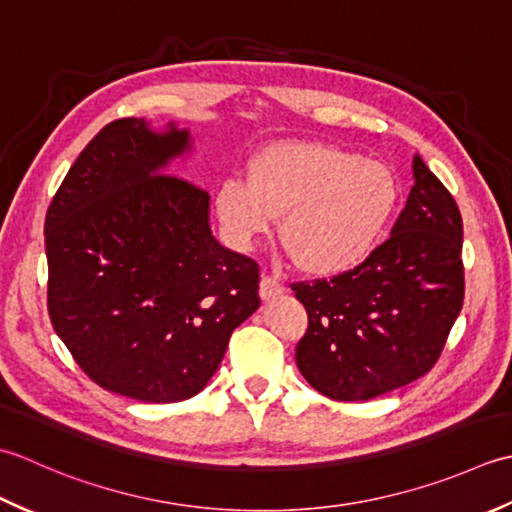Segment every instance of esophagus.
I'll list each match as a JSON object with an SVG mask.
<instances>
[{
  "label": "esophagus",
  "instance_id": "34e87169",
  "mask_svg": "<svg viewBox=\"0 0 512 512\" xmlns=\"http://www.w3.org/2000/svg\"><path fill=\"white\" fill-rule=\"evenodd\" d=\"M280 294H285V287L278 283L274 276H263L260 278V298L271 300Z\"/></svg>",
  "mask_w": 512,
  "mask_h": 512
}]
</instances>
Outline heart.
<instances>
[{"mask_svg": "<svg viewBox=\"0 0 512 512\" xmlns=\"http://www.w3.org/2000/svg\"><path fill=\"white\" fill-rule=\"evenodd\" d=\"M247 179H227L214 194L225 236L247 249L280 221V241L314 276L360 267L393 221L400 183L389 163L331 143L283 141L249 161Z\"/></svg>", "mask_w": 512, "mask_h": 512, "instance_id": "1", "label": "heart"}]
</instances>
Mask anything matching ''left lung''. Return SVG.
Instances as JSON below:
<instances>
[{"label":"left lung","instance_id":"obj_1","mask_svg":"<svg viewBox=\"0 0 512 512\" xmlns=\"http://www.w3.org/2000/svg\"><path fill=\"white\" fill-rule=\"evenodd\" d=\"M413 179L389 241L360 267L294 285L309 316L296 364L331 400H371L422 378L462 311L460 210L420 154Z\"/></svg>","mask_w":512,"mask_h":512}]
</instances>
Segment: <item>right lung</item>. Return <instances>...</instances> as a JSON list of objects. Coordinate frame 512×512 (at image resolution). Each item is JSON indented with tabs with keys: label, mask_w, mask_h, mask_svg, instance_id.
Wrapping results in <instances>:
<instances>
[{
	"label": "right lung",
	"mask_w": 512,
	"mask_h": 512,
	"mask_svg": "<svg viewBox=\"0 0 512 512\" xmlns=\"http://www.w3.org/2000/svg\"><path fill=\"white\" fill-rule=\"evenodd\" d=\"M190 152L174 121H112L46 214L52 327L90 380L141 402L196 395L260 307L258 265L214 238L210 192L170 176Z\"/></svg>",
	"instance_id": "add662e5"
}]
</instances>
